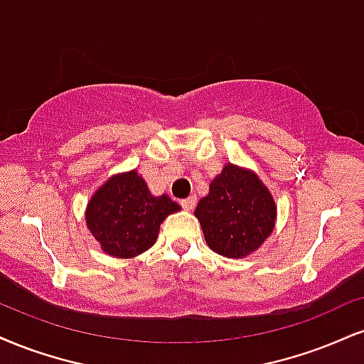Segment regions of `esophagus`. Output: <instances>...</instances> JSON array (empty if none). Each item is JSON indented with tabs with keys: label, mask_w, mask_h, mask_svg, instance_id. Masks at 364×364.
<instances>
[{
	"label": "esophagus",
	"mask_w": 364,
	"mask_h": 364,
	"mask_svg": "<svg viewBox=\"0 0 364 364\" xmlns=\"http://www.w3.org/2000/svg\"><path fill=\"white\" fill-rule=\"evenodd\" d=\"M195 203H196V196H188V198L181 200V207L185 210H191L195 207Z\"/></svg>",
	"instance_id": "obj_1"
}]
</instances>
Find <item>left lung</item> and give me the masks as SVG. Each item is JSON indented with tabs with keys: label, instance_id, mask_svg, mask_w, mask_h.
<instances>
[{
	"label": "left lung",
	"instance_id": "1",
	"mask_svg": "<svg viewBox=\"0 0 364 364\" xmlns=\"http://www.w3.org/2000/svg\"><path fill=\"white\" fill-rule=\"evenodd\" d=\"M278 208L268 186L252 169L227 163L198 201V218L207 246L229 259L256 252L273 234Z\"/></svg>",
	"mask_w": 364,
	"mask_h": 364
}]
</instances>
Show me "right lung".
<instances>
[{
  "label": "right lung",
  "instance_id": "1",
  "mask_svg": "<svg viewBox=\"0 0 364 364\" xmlns=\"http://www.w3.org/2000/svg\"><path fill=\"white\" fill-rule=\"evenodd\" d=\"M181 207L152 195L137 169L113 174L95 191L85 212L87 230L108 256L130 259L154 246L164 218Z\"/></svg>",
  "mask_w": 364,
  "mask_h": 364
}]
</instances>
